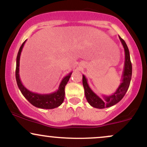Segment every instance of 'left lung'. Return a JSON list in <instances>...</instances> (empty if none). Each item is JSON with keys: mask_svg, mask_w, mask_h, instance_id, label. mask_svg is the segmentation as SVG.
Masks as SVG:
<instances>
[{"mask_svg": "<svg viewBox=\"0 0 147 147\" xmlns=\"http://www.w3.org/2000/svg\"><path fill=\"white\" fill-rule=\"evenodd\" d=\"M119 38L124 49L125 61H124V70H123L122 79H121L122 82L119 84L117 90L111 95H104L103 97L104 99H101L99 96H97L93 91L91 90L88 84L87 79L83 75L82 82H83L86 98L89 104L94 108L100 109H105V108L111 107V106L117 104L125 95L126 91L128 90V88L129 87L131 76H132V64H131V59H130L129 50L125 41L119 36Z\"/></svg>", "mask_w": 147, "mask_h": 147, "instance_id": "obj_1", "label": "left lung"}]
</instances>
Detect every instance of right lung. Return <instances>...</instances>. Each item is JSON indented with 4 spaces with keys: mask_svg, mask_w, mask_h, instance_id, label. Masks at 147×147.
<instances>
[{
    "mask_svg": "<svg viewBox=\"0 0 147 147\" xmlns=\"http://www.w3.org/2000/svg\"><path fill=\"white\" fill-rule=\"evenodd\" d=\"M25 41L23 42L21 48L18 50L17 57H16V83L18 88L21 90V93L25 97V99L32 104L35 107L43 109H52L58 107L62 104L65 97V86L69 81L72 72L69 73L62 79L59 86L58 90L55 92L48 94H38L33 92L27 89L22 84L19 76V64H20V57L24 46Z\"/></svg>",
    "mask_w": 147,
    "mask_h": 147,
    "instance_id": "1",
    "label": "right lung"
}]
</instances>
